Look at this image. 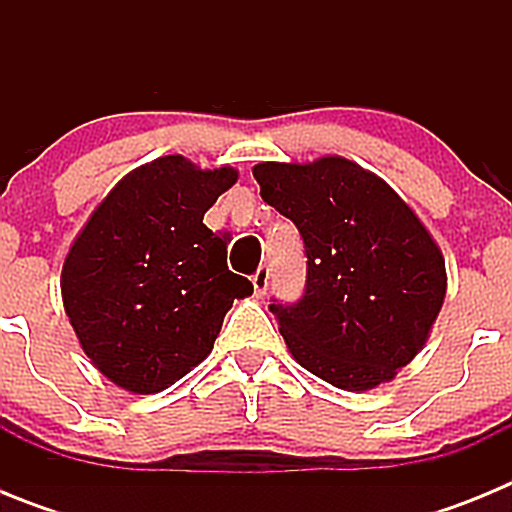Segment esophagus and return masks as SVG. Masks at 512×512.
Here are the masks:
<instances>
[{"instance_id":"1","label":"esophagus","mask_w":512,"mask_h":512,"mask_svg":"<svg viewBox=\"0 0 512 512\" xmlns=\"http://www.w3.org/2000/svg\"><path fill=\"white\" fill-rule=\"evenodd\" d=\"M269 277H271L269 264H261L259 269L253 271L251 282H253V289H256V295H264L266 287H269Z\"/></svg>"}]
</instances>
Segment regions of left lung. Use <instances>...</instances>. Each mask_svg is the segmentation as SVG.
<instances>
[{
	"label": "left lung",
	"instance_id": "1",
	"mask_svg": "<svg viewBox=\"0 0 512 512\" xmlns=\"http://www.w3.org/2000/svg\"><path fill=\"white\" fill-rule=\"evenodd\" d=\"M261 197L297 225L300 300H271L289 351L341 390H372L423 348L446 295L428 230L379 176L341 156L253 169Z\"/></svg>",
	"mask_w": 512,
	"mask_h": 512
}]
</instances>
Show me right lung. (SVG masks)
Segmentation results:
<instances>
[{
    "instance_id": "right-lung-1",
    "label": "right lung",
    "mask_w": 512,
    "mask_h": 512,
    "mask_svg": "<svg viewBox=\"0 0 512 512\" xmlns=\"http://www.w3.org/2000/svg\"><path fill=\"white\" fill-rule=\"evenodd\" d=\"M238 179L164 156L125 176L89 217L63 264V305L104 377L151 395L212 351L251 282L228 269V233L202 217Z\"/></svg>"
}]
</instances>
